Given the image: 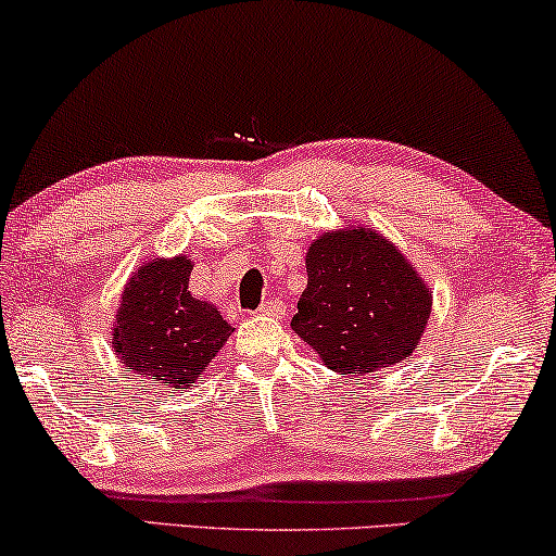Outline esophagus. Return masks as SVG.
Returning <instances> with one entry per match:
<instances>
[{
  "instance_id": "1",
  "label": "esophagus",
  "mask_w": 556,
  "mask_h": 556,
  "mask_svg": "<svg viewBox=\"0 0 556 556\" xmlns=\"http://www.w3.org/2000/svg\"><path fill=\"white\" fill-rule=\"evenodd\" d=\"M285 312V302L277 300V296H269V300L260 306V314H267V317H281Z\"/></svg>"
}]
</instances>
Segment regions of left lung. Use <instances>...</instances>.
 Returning a JSON list of instances; mask_svg holds the SVG:
<instances>
[{"label": "left lung", "mask_w": 556, "mask_h": 556, "mask_svg": "<svg viewBox=\"0 0 556 556\" xmlns=\"http://www.w3.org/2000/svg\"><path fill=\"white\" fill-rule=\"evenodd\" d=\"M306 289L292 329L331 371L367 375L417 350L432 292L377 231H327L306 252Z\"/></svg>", "instance_id": "1"}]
</instances>
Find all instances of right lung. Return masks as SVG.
Masks as SVG:
<instances>
[{
  "label": "right lung",
  "mask_w": 556,
  "mask_h": 556,
  "mask_svg": "<svg viewBox=\"0 0 556 556\" xmlns=\"http://www.w3.org/2000/svg\"><path fill=\"white\" fill-rule=\"evenodd\" d=\"M189 256L142 264L124 287L112 331L127 371L174 392L192 387L231 334L212 304L189 294Z\"/></svg>",
  "instance_id": "obj_1"
}]
</instances>
